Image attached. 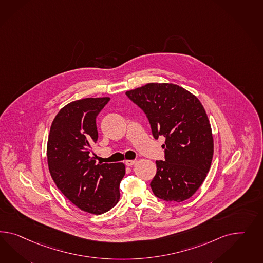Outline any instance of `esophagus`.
Segmentation results:
<instances>
[{"label":"esophagus","mask_w":263,"mask_h":263,"mask_svg":"<svg viewBox=\"0 0 263 263\" xmlns=\"http://www.w3.org/2000/svg\"><path fill=\"white\" fill-rule=\"evenodd\" d=\"M136 163H137L136 160H126V161H125V164H126L127 166H132V165L135 164Z\"/></svg>","instance_id":"1"}]
</instances>
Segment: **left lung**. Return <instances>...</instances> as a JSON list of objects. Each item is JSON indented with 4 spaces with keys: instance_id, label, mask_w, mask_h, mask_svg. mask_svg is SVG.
Listing matches in <instances>:
<instances>
[{
    "instance_id": "8db88e82",
    "label": "left lung",
    "mask_w": 263,
    "mask_h": 263,
    "mask_svg": "<svg viewBox=\"0 0 263 263\" xmlns=\"http://www.w3.org/2000/svg\"><path fill=\"white\" fill-rule=\"evenodd\" d=\"M125 93L146 115L153 137L165 138L164 161H156L152 192L167 202L192 197L213 160V134L204 107L192 92L171 83H148Z\"/></svg>"
}]
</instances>
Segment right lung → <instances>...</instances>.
Segmentation results:
<instances>
[{
    "label": "right lung",
    "instance_id": "right-lung-1",
    "mask_svg": "<svg viewBox=\"0 0 263 263\" xmlns=\"http://www.w3.org/2000/svg\"><path fill=\"white\" fill-rule=\"evenodd\" d=\"M110 98H87L63 107L50 126L47 157L58 190L80 210L101 214L120 199L122 163H96L92 146L99 138L96 119Z\"/></svg>",
    "mask_w": 263,
    "mask_h": 263
}]
</instances>
